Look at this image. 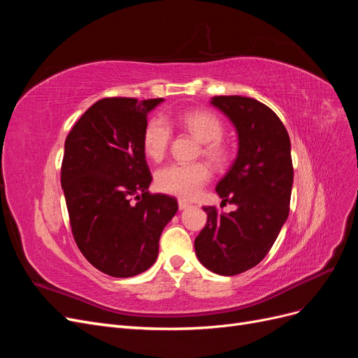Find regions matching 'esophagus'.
Returning <instances> with one entry per match:
<instances>
[{
	"label": "esophagus",
	"instance_id": "obj_1",
	"mask_svg": "<svg viewBox=\"0 0 358 358\" xmlns=\"http://www.w3.org/2000/svg\"><path fill=\"white\" fill-rule=\"evenodd\" d=\"M178 204H179V209H180V210L187 209L188 206H189V203H188V201H185V200H179V201H178Z\"/></svg>",
	"mask_w": 358,
	"mask_h": 358
}]
</instances>
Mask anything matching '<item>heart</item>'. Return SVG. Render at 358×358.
Segmentation results:
<instances>
[{
    "label": "heart",
    "mask_w": 358,
    "mask_h": 358,
    "mask_svg": "<svg viewBox=\"0 0 358 358\" xmlns=\"http://www.w3.org/2000/svg\"><path fill=\"white\" fill-rule=\"evenodd\" d=\"M176 122L201 142L200 154L216 166H222L230 158V148L222 140L224 124L208 110H192L180 115ZM171 142V129L162 117H152L143 131V150L152 161L166 157ZM210 170L204 162L192 164H170L158 170L157 188L161 192L179 199H194L209 182Z\"/></svg>",
    "instance_id": "heart-1"
}]
</instances>
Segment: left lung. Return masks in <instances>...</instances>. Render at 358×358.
I'll return each instance as SVG.
<instances>
[{
    "mask_svg": "<svg viewBox=\"0 0 358 358\" xmlns=\"http://www.w3.org/2000/svg\"><path fill=\"white\" fill-rule=\"evenodd\" d=\"M230 119L239 150L229 173L218 182L230 213L203 208L208 222L194 241L197 258L210 272L239 275L257 266L273 246L288 218L292 188L291 142L278 115L258 100L220 95L210 100Z\"/></svg>",
    "mask_w": 358,
    "mask_h": 358,
    "instance_id": "left-lung-1",
    "label": "left lung"
}]
</instances>
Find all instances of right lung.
<instances>
[{"label": "right lung", "instance_id": "1", "mask_svg": "<svg viewBox=\"0 0 358 358\" xmlns=\"http://www.w3.org/2000/svg\"><path fill=\"white\" fill-rule=\"evenodd\" d=\"M164 101L103 99L74 124L64 145L61 187L80 252L100 272L131 278L155 263L159 236L178 201L150 194L143 150L148 113Z\"/></svg>", "mask_w": 358, "mask_h": 358}]
</instances>
